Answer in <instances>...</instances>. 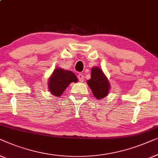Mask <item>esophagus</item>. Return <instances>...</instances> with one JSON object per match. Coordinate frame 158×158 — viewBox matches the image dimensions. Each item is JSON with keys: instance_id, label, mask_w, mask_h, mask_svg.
Listing matches in <instances>:
<instances>
[{"instance_id": "34e87169", "label": "esophagus", "mask_w": 158, "mask_h": 158, "mask_svg": "<svg viewBox=\"0 0 158 158\" xmlns=\"http://www.w3.org/2000/svg\"><path fill=\"white\" fill-rule=\"evenodd\" d=\"M77 77H78L79 81H81V82H83L84 81V75L83 74H79L78 76H77Z\"/></svg>"}]
</instances>
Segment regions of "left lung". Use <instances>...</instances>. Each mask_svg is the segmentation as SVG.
<instances>
[{"label":"left lung","mask_w":158,"mask_h":158,"mask_svg":"<svg viewBox=\"0 0 158 158\" xmlns=\"http://www.w3.org/2000/svg\"><path fill=\"white\" fill-rule=\"evenodd\" d=\"M97 99H102L107 96L110 89V83L103 71L98 66H94L91 71V79L86 81Z\"/></svg>","instance_id":"1"}]
</instances>
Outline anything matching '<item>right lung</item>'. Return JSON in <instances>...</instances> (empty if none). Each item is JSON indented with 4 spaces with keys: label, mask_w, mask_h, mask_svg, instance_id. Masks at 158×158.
Here are the masks:
<instances>
[{
    "label": "right lung",
    "mask_w": 158,
    "mask_h": 158,
    "mask_svg": "<svg viewBox=\"0 0 158 158\" xmlns=\"http://www.w3.org/2000/svg\"><path fill=\"white\" fill-rule=\"evenodd\" d=\"M78 79L72 72L56 68L48 79V88L51 94L59 97L72 82L76 83Z\"/></svg>",
    "instance_id": "obj_1"
}]
</instances>
